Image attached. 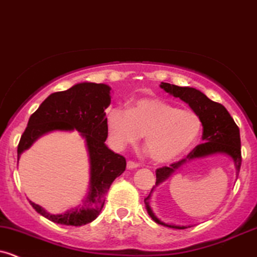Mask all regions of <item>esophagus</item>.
Instances as JSON below:
<instances>
[{
  "mask_svg": "<svg viewBox=\"0 0 257 257\" xmlns=\"http://www.w3.org/2000/svg\"><path fill=\"white\" fill-rule=\"evenodd\" d=\"M126 167H128L129 170H132V169H137V167H139V164L136 163V161L129 160L128 163H126Z\"/></svg>",
  "mask_w": 257,
  "mask_h": 257,
  "instance_id": "1",
  "label": "esophagus"
}]
</instances>
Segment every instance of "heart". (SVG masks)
I'll use <instances>...</instances> for the list:
<instances>
[{
    "mask_svg": "<svg viewBox=\"0 0 257 257\" xmlns=\"http://www.w3.org/2000/svg\"><path fill=\"white\" fill-rule=\"evenodd\" d=\"M107 126L117 147L134 144L145 136L148 155L156 163L174 160L197 142L202 123L198 115L156 98H142L131 108L114 106L107 112Z\"/></svg>",
    "mask_w": 257,
    "mask_h": 257,
    "instance_id": "b5f03b06",
    "label": "heart"
}]
</instances>
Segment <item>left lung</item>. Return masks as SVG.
<instances>
[{
    "mask_svg": "<svg viewBox=\"0 0 257 257\" xmlns=\"http://www.w3.org/2000/svg\"><path fill=\"white\" fill-rule=\"evenodd\" d=\"M161 88H164L167 93L172 94L174 97H178L183 102L188 103V106L193 109L199 117L203 125V142L202 144L197 145L194 149L182 160L176 161L170 166L160 167L155 171L156 174V185L161 183L167 177L171 176L172 172L177 170L181 165L186 164L188 160L196 158H203V156L212 155L217 153H225L233 158L236 167V175H239L240 166H241V143H240V132L239 126L236 125L231 115L226 110L223 104L209 99L201 91L193 87H180V86L171 85V83L161 82ZM150 196L144 199L147 206L148 214L154 221L158 224L170 226L174 229H186L187 226L170 225L160 221L154 215L153 210L149 207Z\"/></svg>",
    "mask_w": 257,
    "mask_h": 257,
    "instance_id": "1",
    "label": "left lung"
}]
</instances>
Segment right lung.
Masks as SVG:
<instances>
[{"label": "right lung", "mask_w": 257, "mask_h": 257, "mask_svg": "<svg viewBox=\"0 0 257 257\" xmlns=\"http://www.w3.org/2000/svg\"><path fill=\"white\" fill-rule=\"evenodd\" d=\"M110 87L104 83L83 82L61 92L51 93L31 115L18 144V159L34 140L51 131H79L90 155V192L85 206L65 214H50L31 202L39 214L54 223L80 226L91 223L103 208L113 181L126 167L125 158L104 144L108 136L104 109L109 106Z\"/></svg>", "instance_id": "obj_1"}]
</instances>
